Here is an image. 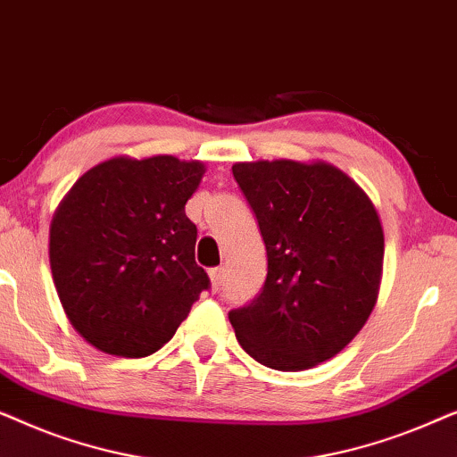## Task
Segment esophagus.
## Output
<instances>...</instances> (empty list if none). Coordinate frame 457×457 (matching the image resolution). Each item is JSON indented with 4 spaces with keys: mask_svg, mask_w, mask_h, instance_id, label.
I'll return each mask as SVG.
<instances>
[{
    "mask_svg": "<svg viewBox=\"0 0 457 457\" xmlns=\"http://www.w3.org/2000/svg\"><path fill=\"white\" fill-rule=\"evenodd\" d=\"M222 278H224V268H212L210 270V280H212V289L218 291L222 285Z\"/></svg>",
    "mask_w": 457,
    "mask_h": 457,
    "instance_id": "esophagus-1",
    "label": "esophagus"
}]
</instances>
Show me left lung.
Listing matches in <instances>:
<instances>
[{"label":"left lung","instance_id":"1","mask_svg":"<svg viewBox=\"0 0 457 457\" xmlns=\"http://www.w3.org/2000/svg\"><path fill=\"white\" fill-rule=\"evenodd\" d=\"M268 255L266 283L230 310L241 347L272 370L314 368L341 352L378 299L385 235L364 189L327 162H237Z\"/></svg>","mask_w":457,"mask_h":457}]
</instances>
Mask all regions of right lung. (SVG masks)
<instances>
[{"label":"right lung","instance_id":"right-lung-1","mask_svg":"<svg viewBox=\"0 0 457 457\" xmlns=\"http://www.w3.org/2000/svg\"><path fill=\"white\" fill-rule=\"evenodd\" d=\"M204 172L197 160L118 155L60 202L49 227L54 285L74 330L99 352H158L210 287L185 214Z\"/></svg>","mask_w":457,"mask_h":457}]
</instances>
